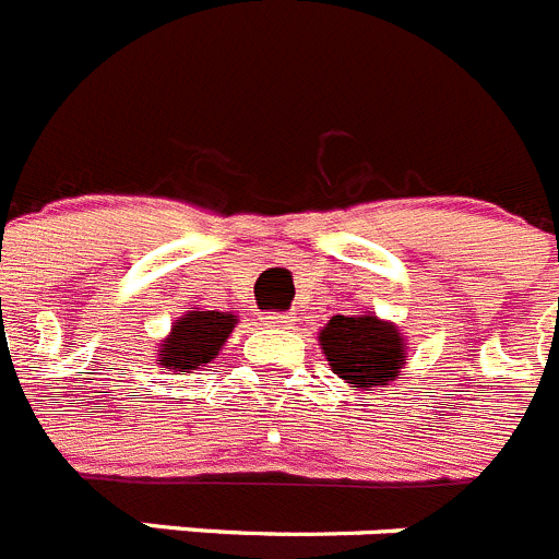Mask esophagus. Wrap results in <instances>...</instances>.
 <instances>
[{
    "label": "esophagus",
    "mask_w": 559,
    "mask_h": 559,
    "mask_svg": "<svg viewBox=\"0 0 559 559\" xmlns=\"http://www.w3.org/2000/svg\"><path fill=\"white\" fill-rule=\"evenodd\" d=\"M264 326H281V329H289L293 326V320L286 318V314H264Z\"/></svg>",
    "instance_id": "esophagus-1"
}]
</instances>
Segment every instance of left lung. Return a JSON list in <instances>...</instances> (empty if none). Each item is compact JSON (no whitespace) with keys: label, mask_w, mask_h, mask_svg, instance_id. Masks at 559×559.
I'll return each mask as SVG.
<instances>
[{"label":"left lung","mask_w":559,"mask_h":559,"mask_svg":"<svg viewBox=\"0 0 559 559\" xmlns=\"http://www.w3.org/2000/svg\"><path fill=\"white\" fill-rule=\"evenodd\" d=\"M318 343L329 368L354 391L385 388L405 368V332L373 312L334 314L318 332Z\"/></svg>","instance_id":"left-lung-1"}]
</instances>
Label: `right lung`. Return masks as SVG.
<instances>
[{
    "instance_id": "right-lung-1",
    "label": "right lung",
    "mask_w": 559,
    "mask_h": 559,
    "mask_svg": "<svg viewBox=\"0 0 559 559\" xmlns=\"http://www.w3.org/2000/svg\"><path fill=\"white\" fill-rule=\"evenodd\" d=\"M239 323V314L216 312V309H191L171 326V332L159 340L157 366L163 371H186L216 360V354L227 343Z\"/></svg>"
}]
</instances>
